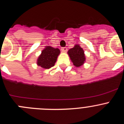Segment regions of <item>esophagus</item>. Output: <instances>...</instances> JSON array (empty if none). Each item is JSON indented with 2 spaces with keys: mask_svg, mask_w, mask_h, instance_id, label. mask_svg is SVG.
I'll list each match as a JSON object with an SVG mask.
<instances>
[{
  "mask_svg": "<svg viewBox=\"0 0 124 124\" xmlns=\"http://www.w3.org/2000/svg\"><path fill=\"white\" fill-rule=\"evenodd\" d=\"M61 51L62 52H66V51H67V47H62L61 48Z\"/></svg>",
  "mask_w": 124,
  "mask_h": 124,
  "instance_id": "obj_1",
  "label": "esophagus"
}]
</instances>
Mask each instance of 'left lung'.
<instances>
[{"label": "left lung", "mask_w": 124, "mask_h": 124, "mask_svg": "<svg viewBox=\"0 0 124 124\" xmlns=\"http://www.w3.org/2000/svg\"><path fill=\"white\" fill-rule=\"evenodd\" d=\"M68 54L75 66L78 67L84 63L85 61L84 51L79 45H75L73 48L70 49Z\"/></svg>", "instance_id": "8db88e82"}]
</instances>
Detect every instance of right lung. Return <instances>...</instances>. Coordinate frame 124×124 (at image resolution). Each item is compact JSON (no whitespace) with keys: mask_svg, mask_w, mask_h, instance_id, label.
Masks as SVG:
<instances>
[{"mask_svg":"<svg viewBox=\"0 0 124 124\" xmlns=\"http://www.w3.org/2000/svg\"><path fill=\"white\" fill-rule=\"evenodd\" d=\"M60 52L59 49L47 46L38 57L37 64L44 69H50L54 65Z\"/></svg>","mask_w":124,"mask_h":124,"instance_id":"add662e5","label":"right lung"}]
</instances>
